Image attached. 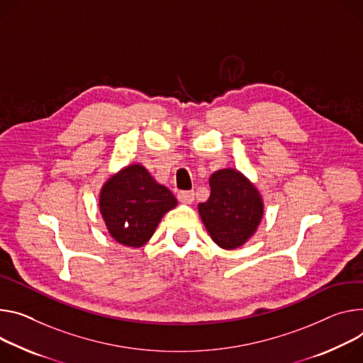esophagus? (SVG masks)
<instances>
[{
    "label": "esophagus",
    "mask_w": 363,
    "mask_h": 363,
    "mask_svg": "<svg viewBox=\"0 0 363 363\" xmlns=\"http://www.w3.org/2000/svg\"><path fill=\"white\" fill-rule=\"evenodd\" d=\"M195 199L194 191H179L178 192V200L184 204H191Z\"/></svg>",
    "instance_id": "34e87169"
}]
</instances>
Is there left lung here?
<instances>
[{
    "instance_id": "obj_1",
    "label": "left lung",
    "mask_w": 363,
    "mask_h": 363,
    "mask_svg": "<svg viewBox=\"0 0 363 363\" xmlns=\"http://www.w3.org/2000/svg\"><path fill=\"white\" fill-rule=\"evenodd\" d=\"M210 199L199 204V213L213 242L221 249L243 246L263 217V201L257 188L233 168L210 177Z\"/></svg>"
}]
</instances>
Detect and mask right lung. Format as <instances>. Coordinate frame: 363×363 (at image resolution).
Returning a JSON list of instances; mask_svg holds the SVG:
<instances>
[{
	"label": "right lung",
	"instance_id": "right-lung-1",
	"mask_svg": "<svg viewBox=\"0 0 363 363\" xmlns=\"http://www.w3.org/2000/svg\"><path fill=\"white\" fill-rule=\"evenodd\" d=\"M98 204L110 236L138 249L150 240L162 217L178 201L143 164L131 163L104 182Z\"/></svg>",
	"mask_w": 363,
	"mask_h": 363
}]
</instances>
